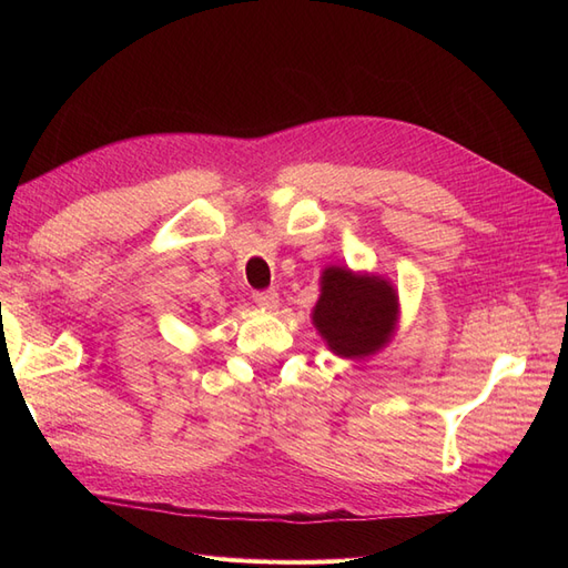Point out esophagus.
<instances>
[{
    "instance_id": "1",
    "label": "esophagus",
    "mask_w": 568,
    "mask_h": 568,
    "mask_svg": "<svg viewBox=\"0 0 568 568\" xmlns=\"http://www.w3.org/2000/svg\"><path fill=\"white\" fill-rule=\"evenodd\" d=\"M253 301L265 313H274L280 307V294H277V291H257V294H253Z\"/></svg>"
}]
</instances>
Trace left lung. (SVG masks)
I'll return each instance as SVG.
<instances>
[{
  "label": "left lung",
  "instance_id": "obj_1",
  "mask_svg": "<svg viewBox=\"0 0 568 568\" xmlns=\"http://www.w3.org/2000/svg\"><path fill=\"white\" fill-rule=\"evenodd\" d=\"M311 320L334 355L343 359L372 357L398 332V288L382 274L326 265Z\"/></svg>",
  "mask_w": 568,
  "mask_h": 568
}]
</instances>
